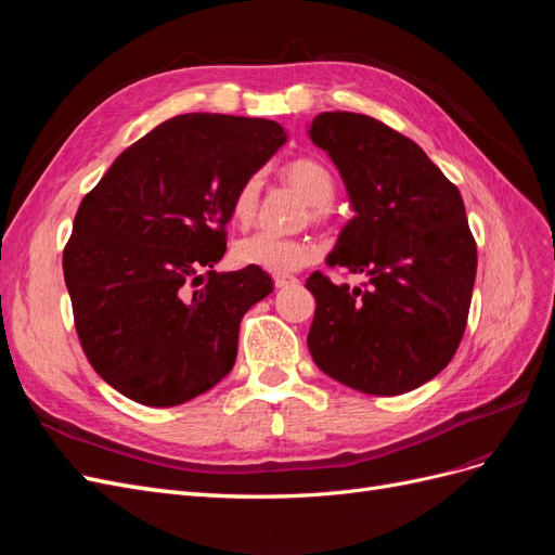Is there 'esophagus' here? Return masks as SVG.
<instances>
[{"label": "esophagus", "instance_id": "obj_1", "mask_svg": "<svg viewBox=\"0 0 555 555\" xmlns=\"http://www.w3.org/2000/svg\"><path fill=\"white\" fill-rule=\"evenodd\" d=\"M273 280H275V287H278V289H284V287H289V284H296V282H298V280H296L294 275H289V273H278Z\"/></svg>", "mask_w": 555, "mask_h": 555}]
</instances>
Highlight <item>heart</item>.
Instances as JSON below:
<instances>
[{
	"label": "heart",
	"mask_w": 555,
	"mask_h": 555,
	"mask_svg": "<svg viewBox=\"0 0 555 555\" xmlns=\"http://www.w3.org/2000/svg\"><path fill=\"white\" fill-rule=\"evenodd\" d=\"M282 180L304 196L306 204L312 206L314 217H324L333 194H335V178L322 162L300 157L289 162L282 169ZM261 180L259 176H249L238 184L236 194L231 198V217L233 222L247 227L255 220L259 208ZM317 255V249L310 241L300 238H280L271 233H255V236L243 238L233 247V259L241 266L263 268L268 273H289L296 268H304Z\"/></svg>",
	"instance_id": "obj_1"
}]
</instances>
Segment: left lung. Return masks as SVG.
I'll use <instances>...</instances> for the list:
<instances>
[{"label":"left lung","instance_id":"8db88e82","mask_svg":"<svg viewBox=\"0 0 555 555\" xmlns=\"http://www.w3.org/2000/svg\"><path fill=\"white\" fill-rule=\"evenodd\" d=\"M308 137L340 171L354 210L326 263L367 278L363 287L308 278L310 354L351 389L408 393L444 371L467 324L477 245L461 192L414 141L371 115L319 113Z\"/></svg>","mask_w":555,"mask_h":555}]
</instances>
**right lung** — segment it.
Wrapping results in <instances>:
<instances>
[{
	"label": "right lung",
	"instance_id": "add662e5",
	"mask_svg": "<svg viewBox=\"0 0 555 555\" xmlns=\"http://www.w3.org/2000/svg\"><path fill=\"white\" fill-rule=\"evenodd\" d=\"M284 141L287 131L263 117L176 115L129 145L80 201L64 282L82 351L115 391L173 408L231 373L241 319L273 280L255 266L210 268L227 251L238 184Z\"/></svg>",
	"mask_w": 555,
	"mask_h": 555
}]
</instances>
